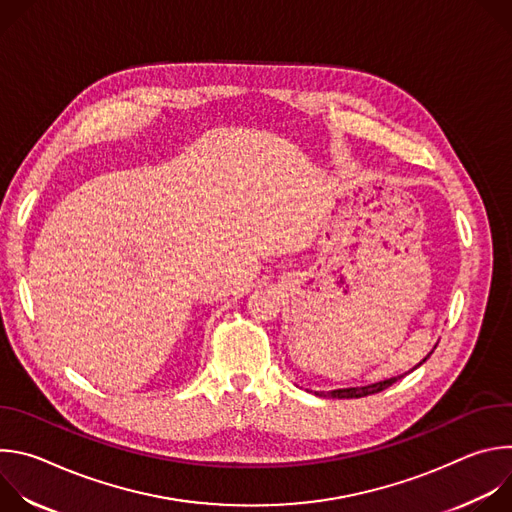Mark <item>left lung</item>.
<instances>
[{
  "instance_id": "left-lung-1",
  "label": "left lung",
  "mask_w": 512,
  "mask_h": 512,
  "mask_svg": "<svg viewBox=\"0 0 512 512\" xmlns=\"http://www.w3.org/2000/svg\"><path fill=\"white\" fill-rule=\"evenodd\" d=\"M433 352V350H431ZM429 352V354H431ZM429 354L419 362V364H423L427 358H429ZM417 364V367H419ZM415 367V369H417ZM403 375H399V377H391V379H387V381H379V383H373V385H364V387H350V389H336V391H328V395L332 397V399H358V397H367V395H375V393H381V391H385L387 387H391L393 383H397L399 379H401ZM322 395V393H320Z\"/></svg>"
}]
</instances>
